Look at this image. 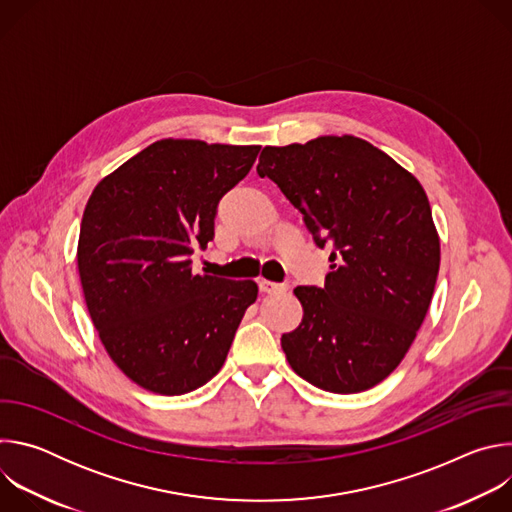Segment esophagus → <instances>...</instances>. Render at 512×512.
<instances>
[{"mask_svg":"<svg viewBox=\"0 0 512 512\" xmlns=\"http://www.w3.org/2000/svg\"><path fill=\"white\" fill-rule=\"evenodd\" d=\"M259 289H261V294H281V291L289 289V283H275V281L261 279Z\"/></svg>","mask_w":512,"mask_h":512,"instance_id":"esophagus-1","label":"esophagus"}]
</instances>
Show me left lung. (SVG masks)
<instances>
[{
  "label": "left lung",
  "instance_id": "1",
  "mask_svg": "<svg viewBox=\"0 0 512 512\" xmlns=\"http://www.w3.org/2000/svg\"><path fill=\"white\" fill-rule=\"evenodd\" d=\"M257 174L277 184L316 245L332 251L324 287L294 289L304 318L281 336L289 367L330 393L379 385L413 344L440 271L425 190L354 135L267 145Z\"/></svg>",
  "mask_w": 512,
  "mask_h": 512
}]
</instances>
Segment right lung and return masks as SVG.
I'll return each instance as SVG.
<instances>
[{"label": "right lung", "instance_id": "right-lung-1", "mask_svg": "<svg viewBox=\"0 0 512 512\" xmlns=\"http://www.w3.org/2000/svg\"><path fill=\"white\" fill-rule=\"evenodd\" d=\"M261 145L160 139L103 178L83 214L79 275L87 310L117 367L139 387L184 395L208 383L257 283L194 275L221 198Z\"/></svg>", "mask_w": 512, "mask_h": 512}]
</instances>
